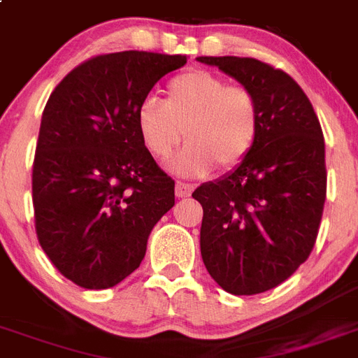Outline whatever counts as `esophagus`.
I'll use <instances>...</instances> for the list:
<instances>
[{"label": "esophagus", "instance_id": "1", "mask_svg": "<svg viewBox=\"0 0 358 358\" xmlns=\"http://www.w3.org/2000/svg\"><path fill=\"white\" fill-rule=\"evenodd\" d=\"M193 185L185 184V182H176V196L178 198H185L189 194L193 193Z\"/></svg>", "mask_w": 358, "mask_h": 358}]
</instances>
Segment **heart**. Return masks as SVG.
I'll use <instances>...</instances> for the list:
<instances>
[{
    "label": "heart",
    "instance_id": "obj_1",
    "mask_svg": "<svg viewBox=\"0 0 358 358\" xmlns=\"http://www.w3.org/2000/svg\"><path fill=\"white\" fill-rule=\"evenodd\" d=\"M260 125L253 92L203 69L173 76L164 103L145 98L136 109L138 134L156 160H167L182 138L189 140L173 164L185 176H202L215 165L231 171L244 164L257 145Z\"/></svg>",
    "mask_w": 358,
    "mask_h": 358
}]
</instances>
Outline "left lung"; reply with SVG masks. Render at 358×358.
Returning a JSON list of instances; mask_svg holds the SVG:
<instances>
[{
	"label": "left lung",
	"mask_w": 358,
	"mask_h": 358,
	"mask_svg": "<svg viewBox=\"0 0 358 358\" xmlns=\"http://www.w3.org/2000/svg\"><path fill=\"white\" fill-rule=\"evenodd\" d=\"M253 92L260 134L244 164L193 193L202 203L200 251L231 295L287 280L313 251L326 202V149L313 105L280 69L255 58L200 56Z\"/></svg>",
	"instance_id": "obj_1"
}]
</instances>
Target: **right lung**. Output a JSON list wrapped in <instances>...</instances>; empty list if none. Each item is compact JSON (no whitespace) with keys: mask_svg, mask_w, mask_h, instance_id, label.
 <instances>
[{"mask_svg":"<svg viewBox=\"0 0 358 358\" xmlns=\"http://www.w3.org/2000/svg\"><path fill=\"white\" fill-rule=\"evenodd\" d=\"M180 54H101L72 69L41 116L32 203L41 249L65 278L107 289L140 267L174 180L143 145L136 109Z\"/></svg>","mask_w":358,"mask_h":358,"instance_id":"obj_1","label":"right lung"}]
</instances>
